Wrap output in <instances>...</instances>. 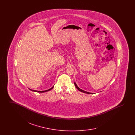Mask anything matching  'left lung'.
Listing matches in <instances>:
<instances>
[{
    "label": "left lung",
    "instance_id": "8db88e82",
    "mask_svg": "<svg viewBox=\"0 0 135 135\" xmlns=\"http://www.w3.org/2000/svg\"><path fill=\"white\" fill-rule=\"evenodd\" d=\"M74 85H75V87L77 88V89L78 90H79L80 91H81V92H83V93H86V94H93V93H89V92H88V91H85V90H81V89H80L78 86L77 85V84H76L75 83V82L74 83Z\"/></svg>",
    "mask_w": 135,
    "mask_h": 135
}]
</instances>
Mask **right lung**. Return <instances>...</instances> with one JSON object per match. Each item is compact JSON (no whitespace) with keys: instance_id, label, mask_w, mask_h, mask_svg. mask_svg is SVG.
I'll list each match as a JSON object with an SVG mask.
<instances>
[{"instance_id":"1","label":"right lung","mask_w":135,"mask_h":135,"mask_svg":"<svg viewBox=\"0 0 135 135\" xmlns=\"http://www.w3.org/2000/svg\"><path fill=\"white\" fill-rule=\"evenodd\" d=\"M54 85L51 88V89H49V90H43V91H38V90H31V89H29V90H32L33 91H35V92H38V93H45V92H46V91H49V90H51L53 88H54Z\"/></svg>"}]
</instances>
